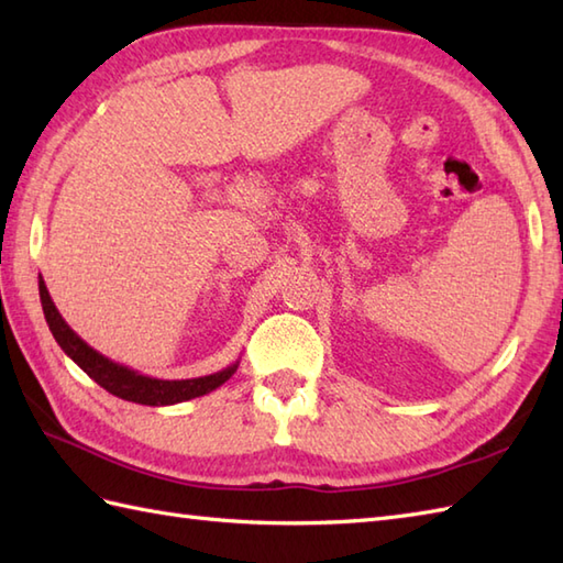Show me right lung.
<instances>
[{"label": "right lung", "mask_w": 563, "mask_h": 563, "mask_svg": "<svg viewBox=\"0 0 563 563\" xmlns=\"http://www.w3.org/2000/svg\"><path fill=\"white\" fill-rule=\"evenodd\" d=\"M38 292H41L45 321H47V327H51L59 349H63L71 357V361H75L84 369V373L97 382V385H101L106 391H111L118 399L145 404V406H169V404H178V401H188V399L202 397V394H208L212 389H218L220 385H224V382L230 379L239 367V361H236L230 367L220 369V373H212L206 377H194V379H157L150 375H140L137 369L125 367L121 363H113L111 357H106L99 351H93L87 341L79 339L77 333L69 329L63 314L57 312L51 292H47V288H45L43 275H38Z\"/></svg>", "instance_id": "add662e5"}]
</instances>
